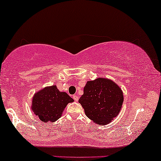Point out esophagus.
I'll use <instances>...</instances> for the list:
<instances>
[{
	"instance_id": "34e87169",
	"label": "esophagus",
	"mask_w": 161,
	"mask_h": 161,
	"mask_svg": "<svg viewBox=\"0 0 161 161\" xmlns=\"http://www.w3.org/2000/svg\"><path fill=\"white\" fill-rule=\"evenodd\" d=\"M73 99H74L75 101H76V102H77V101L78 100L79 97L78 95H76V94H75V95H73Z\"/></svg>"
}]
</instances>
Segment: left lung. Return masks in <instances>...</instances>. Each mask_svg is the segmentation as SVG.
<instances>
[{"instance_id":"8db88e82","label":"left lung","mask_w":161,"mask_h":161,"mask_svg":"<svg viewBox=\"0 0 161 161\" xmlns=\"http://www.w3.org/2000/svg\"><path fill=\"white\" fill-rule=\"evenodd\" d=\"M123 101V92L117 84L109 79L98 78L88 81L78 102L94 123L107 125L119 113Z\"/></svg>"}]
</instances>
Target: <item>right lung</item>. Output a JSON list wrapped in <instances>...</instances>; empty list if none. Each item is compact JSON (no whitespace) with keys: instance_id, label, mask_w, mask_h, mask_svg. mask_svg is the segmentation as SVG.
I'll list each match as a JSON object with an SVG mask.
<instances>
[{"instance_id":"add662e5","label":"right lung","mask_w":161,"mask_h":161,"mask_svg":"<svg viewBox=\"0 0 161 161\" xmlns=\"http://www.w3.org/2000/svg\"><path fill=\"white\" fill-rule=\"evenodd\" d=\"M73 101L66 92L59 91L56 86H52L34 94L31 109L42 122H54L61 117L68 103Z\"/></svg>"}]
</instances>
